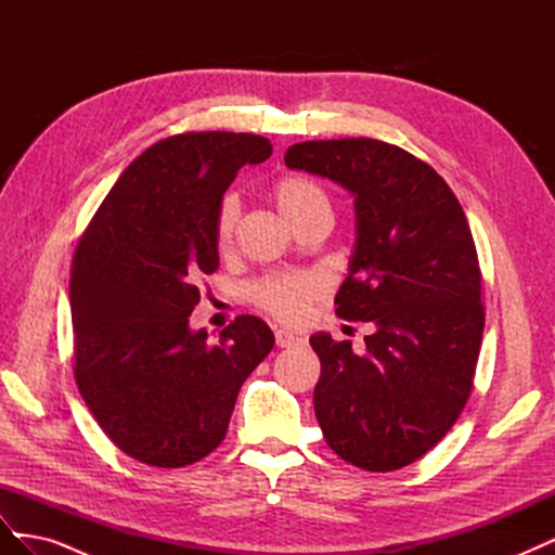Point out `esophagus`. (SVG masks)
Segmentation results:
<instances>
[{"instance_id": "1", "label": "esophagus", "mask_w": 555, "mask_h": 555, "mask_svg": "<svg viewBox=\"0 0 555 555\" xmlns=\"http://www.w3.org/2000/svg\"><path fill=\"white\" fill-rule=\"evenodd\" d=\"M275 343H278V347H292V345L304 343V338H300L298 333H294L289 328H278L275 331Z\"/></svg>"}]
</instances>
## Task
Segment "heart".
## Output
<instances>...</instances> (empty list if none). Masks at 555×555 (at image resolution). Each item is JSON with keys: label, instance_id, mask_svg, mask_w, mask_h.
Masks as SVG:
<instances>
[{"label": "heart", "instance_id": "heart-1", "mask_svg": "<svg viewBox=\"0 0 555 555\" xmlns=\"http://www.w3.org/2000/svg\"><path fill=\"white\" fill-rule=\"evenodd\" d=\"M278 210L298 227L310 217L331 215V196L317 180L308 176H284L273 184ZM241 201L236 194L222 198L215 220V243L220 251H229L236 241ZM322 292V280L312 273H273L251 287V300L282 322H298L310 310V304Z\"/></svg>", "mask_w": 555, "mask_h": 555}]
</instances>
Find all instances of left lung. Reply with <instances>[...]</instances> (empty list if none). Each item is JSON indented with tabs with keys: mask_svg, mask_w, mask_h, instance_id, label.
<instances>
[{
	"mask_svg": "<svg viewBox=\"0 0 555 555\" xmlns=\"http://www.w3.org/2000/svg\"><path fill=\"white\" fill-rule=\"evenodd\" d=\"M289 169L354 196L357 243L335 314L373 322L365 354L314 333V414L326 444L367 473L422 459L473 391L483 333L481 271L465 212L442 176L375 139L296 143Z\"/></svg>",
	"mask_w": 555,
	"mask_h": 555,
	"instance_id": "obj_1",
	"label": "left lung"
}]
</instances>
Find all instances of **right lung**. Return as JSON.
Returning a JSON list of instances; mask_svg holds the SVG:
<instances>
[{"instance_id":"obj_1","label":"right lung","mask_w":555,"mask_h":555,"mask_svg":"<svg viewBox=\"0 0 555 555\" xmlns=\"http://www.w3.org/2000/svg\"><path fill=\"white\" fill-rule=\"evenodd\" d=\"M257 133L190 131L150 145L117 178L72 263L74 375L108 440L155 467L196 463L224 440L243 382L273 331L241 314L208 343L192 331L201 278L220 266L215 220Z\"/></svg>"}]
</instances>
